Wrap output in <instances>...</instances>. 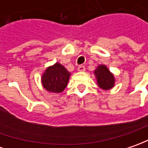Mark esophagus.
<instances>
[{
  "instance_id": "esophagus-1",
  "label": "esophagus",
  "mask_w": 148,
  "mask_h": 148,
  "mask_svg": "<svg viewBox=\"0 0 148 148\" xmlns=\"http://www.w3.org/2000/svg\"><path fill=\"white\" fill-rule=\"evenodd\" d=\"M85 69H86V68H85V66H84V65H79V67H78V70L80 71V72H84Z\"/></svg>"
}]
</instances>
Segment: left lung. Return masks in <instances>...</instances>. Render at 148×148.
<instances>
[{
  "instance_id": "left-lung-1",
  "label": "left lung",
  "mask_w": 148,
  "mask_h": 148,
  "mask_svg": "<svg viewBox=\"0 0 148 148\" xmlns=\"http://www.w3.org/2000/svg\"><path fill=\"white\" fill-rule=\"evenodd\" d=\"M97 84L102 90H110L115 87V78L105 64H99L93 71Z\"/></svg>"
}]
</instances>
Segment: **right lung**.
Returning a JSON list of instances; mask_svg holds the SVG:
<instances>
[{
    "mask_svg": "<svg viewBox=\"0 0 148 148\" xmlns=\"http://www.w3.org/2000/svg\"><path fill=\"white\" fill-rule=\"evenodd\" d=\"M71 74L59 62L47 67L41 77L45 89L51 93H60L67 87Z\"/></svg>",
    "mask_w": 148,
    "mask_h": 148,
    "instance_id": "right-lung-1",
    "label": "right lung"
}]
</instances>
